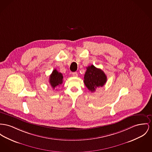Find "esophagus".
<instances>
[{
  "mask_svg": "<svg viewBox=\"0 0 152 152\" xmlns=\"http://www.w3.org/2000/svg\"><path fill=\"white\" fill-rule=\"evenodd\" d=\"M72 74L73 77H77L78 76V73L77 72H74L72 73Z\"/></svg>",
  "mask_w": 152,
  "mask_h": 152,
  "instance_id": "esophagus-1",
  "label": "esophagus"
}]
</instances>
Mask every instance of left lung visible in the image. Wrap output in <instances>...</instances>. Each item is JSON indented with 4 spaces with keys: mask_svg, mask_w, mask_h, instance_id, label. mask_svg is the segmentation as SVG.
I'll list each match as a JSON object with an SVG mask.
<instances>
[{
    "mask_svg": "<svg viewBox=\"0 0 152 152\" xmlns=\"http://www.w3.org/2000/svg\"><path fill=\"white\" fill-rule=\"evenodd\" d=\"M107 78L101 69L96 68L93 65L87 67L84 75V83L87 88L94 92L97 88L102 87L106 83Z\"/></svg>",
    "mask_w": 152,
    "mask_h": 152,
    "instance_id": "8db88e82",
    "label": "left lung"
}]
</instances>
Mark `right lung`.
Wrapping results in <instances>:
<instances>
[{"label":"right lung","instance_id":"add662e5","mask_svg":"<svg viewBox=\"0 0 152 152\" xmlns=\"http://www.w3.org/2000/svg\"><path fill=\"white\" fill-rule=\"evenodd\" d=\"M63 78L62 74L55 69L50 76V83L52 88L55 89L57 86H60L63 83Z\"/></svg>","mask_w":152,"mask_h":152}]
</instances>
